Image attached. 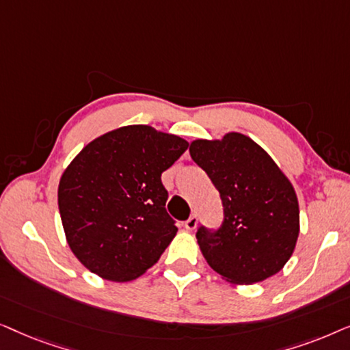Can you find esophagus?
<instances>
[{"mask_svg":"<svg viewBox=\"0 0 350 350\" xmlns=\"http://www.w3.org/2000/svg\"><path fill=\"white\" fill-rule=\"evenodd\" d=\"M196 226H198V217H196V215H191V217L185 221V228L188 229V231H194Z\"/></svg>","mask_w":350,"mask_h":350,"instance_id":"34e87169","label":"esophagus"}]
</instances>
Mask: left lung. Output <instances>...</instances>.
Segmentation results:
<instances>
[{"mask_svg":"<svg viewBox=\"0 0 350 350\" xmlns=\"http://www.w3.org/2000/svg\"><path fill=\"white\" fill-rule=\"evenodd\" d=\"M189 154L219 191L224 210L221 228L200 226L196 234L208 266L237 285L277 274L299 236L298 198L290 180L258 143L239 132L191 142Z\"/></svg>","mask_w":350,"mask_h":350,"instance_id":"1","label":"left lung"}]
</instances>
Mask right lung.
I'll return each instance as SVG.
<instances>
[{
  "instance_id": "obj_1",
  "label": "right lung",
  "mask_w": 350,
  "mask_h": 350,
  "mask_svg": "<svg viewBox=\"0 0 350 350\" xmlns=\"http://www.w3.org/2000/svg\"><path fill=\"white\" fill-rule=\"evenodd\" d=\"M188 142L145 124L124 126L85 145L59 183L66 242L90 272L131 282L156 265L178 228L161 181Z\"/></svg>"
}]
</instances>
